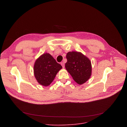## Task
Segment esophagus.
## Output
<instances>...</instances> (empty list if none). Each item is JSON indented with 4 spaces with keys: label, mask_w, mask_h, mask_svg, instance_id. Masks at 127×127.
I'll return each mask as SVG.
<instances>
[{
    "label": "esophagus",
    "mask_w": 127,
    "mask_h": 127,
    "mask_svg": "<svg viewBox=\"0 0 127 127\" xmlns=\"http://www.w3.org/2000/svg\"><path fill=\"white\" fill-rule=\"evenodd\" d=\"M61 64V65H62V67H63V68H64V67H65V65H64V62H62Z\"/></svg>",
    "instance_id": "esophagus-1"
}]
</instances>
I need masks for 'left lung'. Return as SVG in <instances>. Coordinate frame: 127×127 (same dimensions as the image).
I'll return each mask as SVG.
<instances>
[{"instance_id": "obj_1", "label": "left lung", "mask_w": 127, "mask_h": 127, "mask_svg": "<svg viewBox=\"0 0 127 127\" xmlns=\"http://www.w3.org/2000/svg\"><path fill=\"white\" fill-rule=\"evenodd\" d=\"M65 68L79 84L85 83L91 76L92 64L88 58L80 52H69L66 55Z\"/></svg>"}]
</instances>
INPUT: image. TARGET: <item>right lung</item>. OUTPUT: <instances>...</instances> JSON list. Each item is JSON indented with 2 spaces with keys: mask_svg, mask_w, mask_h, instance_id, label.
<instances>
[{
  "mask_svg": "<svg viewBox=\"0 0 127 127\" xmlns=\"http://www.w3.org/2000/svg\"><path fill=\"white\" fill-rule=\"evenodd\" d=\"M62 68L50 54L45 53L35 62L34 75L40 84L47 86L52 83Z\"/></svg>",
  "mask_w": 127,
  "mask_h": 127,
  "instance_id": "1",
  "label": "right lung"
}]
</instances>
